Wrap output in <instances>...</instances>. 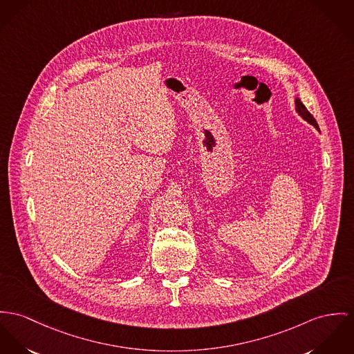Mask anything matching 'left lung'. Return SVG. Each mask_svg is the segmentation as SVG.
<instances>
[{"label":"left lung","instance_id":"1","mask_svg":"<svg viewBox=\"0 0 354 354\" xmlns=\"http://www.w3.org/2000/svg\"><path fill=\"white\" fill-rule=\"evenodd\" d=\"M295 110L298 111V114H299L300 117H301L304 121H307L308 124L314 125V127H315V129H317V131H319V127H318V124H317L315 118L311 115V113H310L308 110L306 109V106L303 105V102L300 101L299 98H297V100H295Z\"/></svg>","mask_w":354,"mask_h":354}]
</instances>
